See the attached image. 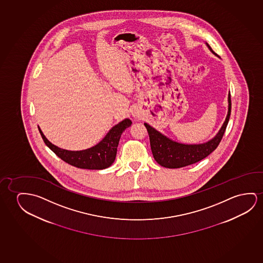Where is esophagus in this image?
Listing matches in <instances>:
<instances>
[{
    "label": "esophagus",
    "instance_id": "34e87169",
    "mask_svg": "<svg viewBox=\"0 0 263 263\" xmlns=\"http://www.w3.org/2000/svg\"><path fill=\"white\" fill-rule=\"evenodd\" d=\"M132 115H133V117H135V118H139V114H138V112L137 110H134L132 112Z\"/></svg>",
    "mask_w": 263,
    "mask_h": 263
}]
</instances>
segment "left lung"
I'll return each mask as SVG.
<instances>
[{
	"label": "left lung",
	"instance_id": "8db88e82",
	"mask_svg": "<svg viewBox=\"0 0 263 263\" xmlns=\"http://www.w3.org/2000/svg\"><path fill=\"white\" fill-rule=\"evenodd\" d=\"M205 44L208 49L217 56V54L212 50L207 42ZM228 113L221 129L219 130L215 137L202 144H183L174 141L147 123H145V127L148 131L150 145L155 160L164 167L181 168L195 164L205 158L206 156H209L211 153L217 148L221 138L223 137L226 126L228 125L232 108L230 93L228 95Z\"/></svg>",
	"mask_w": 263,
	"mask_h": 263
}]
</instances>
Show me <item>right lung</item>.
Instances as JSON below:
<instances>
[{
	"mask_svg": "<svg viewBox=\"0 0 263 263\" xmlns=\"http://www.w3.org/2000/svg\"><path fill=\"white\" fill-rule=\"evenodd\" d=\"M131 124L132 121L129 118L122 120L108 131L99 144L90 148L80 151H70L58 147L46 138L40 126L38 127L46 145L66 163L81 169L102 170L109 167L114 163L122 133L129 127Z\"/></svg>",
	"mask_w": 263,
	"mask_h": 263,
	"instance_id": "obj_1",
	"label": "right lung"
}]
</instances>
